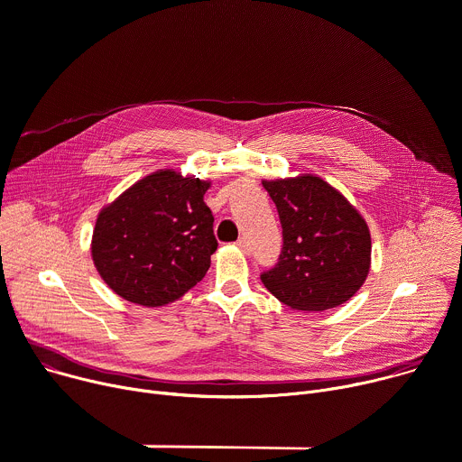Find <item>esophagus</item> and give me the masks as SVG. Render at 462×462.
<instances>
[{"instance_id": "esophagus-1", "label": "esophagus", "mask_w": 462, "mask_h": 462, "mask_svg": "<svg viewBox=\"0 0 462 462\" xmlns=\"http://www.w3.org/2000/svg\"><path fill=\"white\" fill-rule=\"evenodd\" d=\"M236 245L243 250L245 254H248V253H250V245H248V239H246V237H239V239L236 241Z\"/></svg>"}]
</instances>
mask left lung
<instances>
[{"instance_id": "8db88e82", "label": "left lung", "mask_w": 462, "mask_h": 462, "mask_svg": "<svg viewBox=\"0 0 462 462\" xmlns=\"http://www.w3.org/2000/svg\"><path fill=\"white\" fill-rule=\"evenodd\" d=\"M276 204L283 246L263 285L291 310L324 311L350 300L370 271V230L357 208L317 175L262 180Z\"/></svg>"}]
</instances>
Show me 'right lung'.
Returning <instances> with one entry per match:
<instances>
[{
    "label": "right lung",
    "mask_w": 462,
    "mask_h": 462,
    "mask_svg": "<svg viewBox=\"0 0 462 462\" xmlns=\"http://www.w3.org/2000/svg\"><path fill=\"white\" fill-rule=\"evenodd\" d=\"M212 180L154 171L103 206L92 236V260L103 282L145 308L184 297L216 253L214 216L204 202Z\"/></svg>",
    "instance_id": "obj_1"
}]
</instances>
